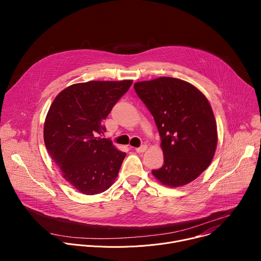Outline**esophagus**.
<instances>
[{"label": "esophagus", "mask_w": 261, "mask_h": 261, "mask_svg": "<svg viewBox=\"0 0 261 261\" xmlns=\"http://www.w3.org/2000/svg\"><path fill=\"white\" fill-rule=\"evenodd\" d=\"M146 148H147V146L145 144H143L140 147H136L135 151H136V153H143L146 151Z\"/></svg>", "instance_id": "1"}]
</instances>
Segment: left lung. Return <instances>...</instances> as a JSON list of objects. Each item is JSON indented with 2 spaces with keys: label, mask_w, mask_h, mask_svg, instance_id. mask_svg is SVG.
I'll use <instances>...</instances> for the list:
<instances>
[{
  "label": "left lung",
  "mask_w": 261,
  "mask_h": 261,
  "mask_svg": "<svg viewBox=\"0 0 261 261\" xmlns=\"http://www.w3.org/2000/svg\"><path fill=\"white\" fill-rule=\"evenodd\" d=\"M153 115L164 164L152 170L162 185L177 188L197 178L211 164L218 142L217 123L206 97L195 86L173 77L134 84Z\"/></svg>",
  "instance_id": "obj_1"
}]
</instances>
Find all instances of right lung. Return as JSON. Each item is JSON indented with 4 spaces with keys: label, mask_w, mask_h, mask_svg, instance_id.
<instances>
[{
    "label": "right lung",
    "mask_w": 261,
    "mask_h": 261,
    "mask_svg": "<svg viewBox=\"0 0 261 261\" xmlns=\"http://www.w3.org/2000/svg\"><path fill=\"white\" fill-rule=\"evenodd\" d=\"M133 81H91L58 94L45 118L46 150L62 176L79 192L106 191L119 174L126 153L102 138L103 121Z\"/></svg>",
    "instance_id": "1"
}]
</instances>
